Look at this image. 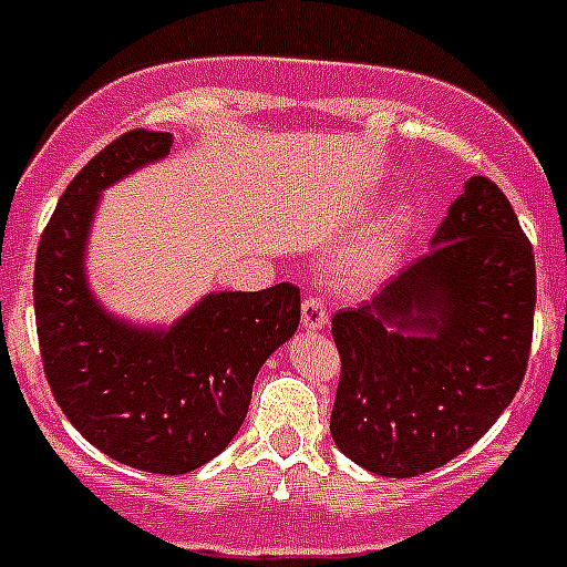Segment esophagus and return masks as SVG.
<instances>
[{
  "mask_svg": "<svg viewBox=\"0 0 567 567\" xmlns=\"http://www.w3.org/2000/svg\"><path fill=\"white\" fill-rule=\"evenodd\" d=\"M300 320H303V327L307 329H323L329 323V312L327 307H323V300L320 298H303V303H300Z\"/></svg>",
  "mask_w": 567,
  "mask_h": 567,
  "instance_id": "obj_1",
  "label": "esophagus"
}]
</instances>
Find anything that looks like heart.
Here are the masks:
<instances>
[{"label": "heart", "mask_w": 567, "mask_h": 567, "mask_svg": "<svg viewBox=\"0 0 567 567\" xmlns=\"http://www.w3.org/2000/svg\"><path fill=\"white\" fill-rule=\"evenodd\" d=\"M414 224H417V207L400 204L383 221L365 229L363 238L352 249H346V255H340L334 267L340 284L349 289H363L383 278L394 267L405 240L412 238Z\"/></svg>", "instance_id": "obj_1"}]
</instances>
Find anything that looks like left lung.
<instances>
[{
	"instance_id": "8db88e82",
	"label": "left lung",
	"mask_w": 567,
	"mask_h": 567,
	"mask_svg": "<svg viewBox=\"0 0 567 567\" xmlns=\"http://www.w3.org/2000/svg\"><path fill=\"white\" fill-rule=\"evenodd\" d=\"M534 303V249L503 189L474 175L432 249L372 303L332 318L334 445L398 480L463 454L523 383Z\"/></svg>"
}]
</instances>
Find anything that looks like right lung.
I'll list each match as a JSON object with an SVG mask.
<instances>
[{"mask_svg": "<svg viewBox=\"0 0 567 567\" xmlns=\"http://www.w3.org/2000/svg\"><path fill=\"white\" fill-rule=\"evenodd\" d=\"M173 133L130 130L68 184L39 240L33 307L44 378L87 443L130 468L187 474L221 454L255 374L300 323V289L209 292L169 327H135L93 295L84 252L99 202L167 158Z\"/></svg>", "mask_w": 567, "mask_h": 567, "instance_id": "right-lung-1", "label": "right lung"}]
</instances>
